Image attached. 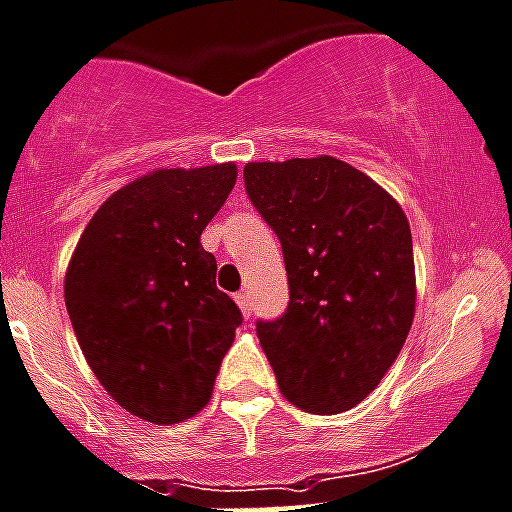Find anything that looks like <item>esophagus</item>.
<instances>
[{"label":"esophagus","mask_w":512,"mask_h":512,"mask_svg":"<svg viewBox=\"0 0 512 512\" xmlns=\"http://www.w3.org/2000/svg\"><path fill=\"white\" fill-rule=\"evenodd\" d=\"M236 304L241 306L243 316H251V296H248L246 291H241V294H236Z\"/></svg>","instance_id":"esophagus-1"}]
</instances>
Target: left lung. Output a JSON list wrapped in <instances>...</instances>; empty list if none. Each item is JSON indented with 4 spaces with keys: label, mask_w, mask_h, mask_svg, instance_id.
Here are the masks:
<instances>
[{
    "label": "left lung",
    "mask_w": 512,
    "mask_h": 512,
    "mask_svg": "<svg viewBox=\"0 0 512 512\" xmlns=\"http://www.w3.org/2000/svg\"><path fill=\"white\" fill-rule=\"evenodd\" d=\"M248 201L274 228L289 306L256 334L281 394L316 415L359 405L405 347L415 259L405 211L329 155L243 168Z\"/></svg>",
    "instance_id": "obj_1"
}]
</instances>
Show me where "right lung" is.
I'll return each instance as SVG.
<instances>
[{"mask_svg":"<svg viewBox=\"0 0 512 512\" xmlns=\"http://www.w3.org/2000/svg\"><path fill=\"white\" fill-rule=\"evenodd\" d=\"M233 186V163L155 170L107 198L72 253L65 304L77 342L140 420L175 425L201 412L243 321L201 246Z\"/></svg>","mask_w":512,"mask_h":512,"instance_id":"add662e5","label":"right lung"}]
</instances>
